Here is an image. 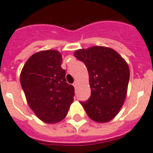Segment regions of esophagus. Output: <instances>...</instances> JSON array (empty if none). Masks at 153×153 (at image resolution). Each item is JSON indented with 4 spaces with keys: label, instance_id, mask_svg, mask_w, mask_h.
I'll return each mask as SVG.
<instances>
[{
    "label": "esophagus",
    "instance_id": "34e87169",
    "mask_svg": "<svg viewBox=\"0 0 153 153\" xmlns=\"http://www.w3.org/2000/svg\"><path fill=\"white\" fill-rule=\"evenodd\" d=\"M73 85H74V88H76L77 86H78V82H74L73 83Z\"/></svg>",
    "mask_w": 153,
    "mask_h": 153
}]
</instances>
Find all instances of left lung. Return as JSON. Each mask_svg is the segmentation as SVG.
Listing matches in <instances>:
<instances>
[{"instance_id": "left-lung-1", "label": "left lung", "mask_w": 153, "mask_h": 153, "mask_svg": "<svg viewBox=\"0 0 153 153\" xmlns=\"http://www.w3.org/2000/svg\"><path fill=\"white\" fill-rule=\"evenodd\" d=\"M74 55L85 65L89 74L91 96L80 103L92 120L108 122L120 111L126 97L130 78L128 64L108 47L82 49Z\"/></svg>"}]
</instances>
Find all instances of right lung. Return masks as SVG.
<instances>
[{
	"label": "right lung",
	"mask_w": 153,
	"mask_h": 153,
	"mask_svg": "<svg viewBox=\"0 0 153 153\" xmlns=\"http://www.w3.org/2000/svg\"><path fill=\"white\" fill-rule=\"evenodd\" d=\"M62 56L53 50L36 53L26 61L20 76L30 108L41 120L57 123L66 117L74 88L66 82Z\"/></svg>",
	"instance_id": "add662e5"
}]
</instances>
